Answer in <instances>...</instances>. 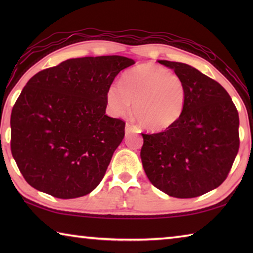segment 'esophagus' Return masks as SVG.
<instances>
[{
    "label": "esophagus",
    "instance_id": "34e87169",
    "mask_svg": "<svg viewBox=\"0 0 253 253\" xmlns=\"http://www.w3.org/2000/svg\"><path fill=\"white\" fill-rule=\"evenodd\" d=\"M136 130V128L132 126V125H130V124H126V128H125V131L126 132H132V131H135Z\"/></svg>",
    "mask_w": 253,
    "mask_h": 253
}]
</instances>
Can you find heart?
Listing matches in <instances>:
<instances>
[{"mask_svg": "<svg viewBox=\"0 0 253 253\" xmlns=\"http://www.w3.org/2000/svg\"><path fill=\"white\" fill-rule=\"evenodd\" d=\"M110 113L116 117L132 114L142 128L152 132L173 127L182 117L186 88L178 76L166 68L145 62L123 75L121 84H110L106 92Z\"/></svg>", "mask_w": 253, "mask_h": 253, "instance_id": "heart-1", "label": "heart"}]
</instances>
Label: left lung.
<instances>
[{
	"label": "left lung",
	"instance_id": "left-lung-1",
	"mask_svg": "<svg viewBox=\"0 0 253 253\" xmlns=\"http://www.w3.org/2000/svg\"><path fill=\"white\" fill-rule=\"evenodd\" d=\"M186 88L182 117L157 134H142L143 168L154 186L191 199L220 186L239 151V114L222 85L192 66L158 60Z\"/></svg>",
	"mask_w": 253,
	"mask_h": 253
}]
</instances>
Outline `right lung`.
Segmentation results:
<instances>
[{
	"label": "right lung",
	"instance_id": "obj_1",
	"mask_svg": "<svg viewBox=\"0 0 253 253\" xmlns=\"http://www.w3.org/2000/svg\"><path fill=\"white\" fill-rule=\"evenodd\" d=\"M132 59H69L34 75L11 114V151L30 185L58 199L95 190L125 136L106 115V92Z\"/></svg>",
	"mask_w": 253,
	"mask_h": 253
}]
</instances>
